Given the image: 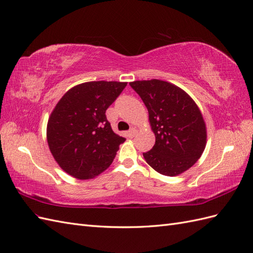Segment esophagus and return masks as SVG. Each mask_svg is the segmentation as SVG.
I'll return each instance as SVG.
<instances>
[{
    "instance_id": "1",
    "label": "esophagus",
    "mask_w": 253,
    "mask_h": 253,
    "mask_svg": "<svg viewBox=\"0 0 253 253\" xmlns=\"http://www.w3.org/2000/svg\"><path fill=\"white\" fill-rule=\"evenodd\" d=\"M137 133V131L135 130V128H131L130 131H127L126 132V135H127V137H130V138H132V137H134L135 136V134Z\"/></svg>"
}]
</instances>
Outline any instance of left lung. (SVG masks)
Here are the masks:
<instances>
[{
    "label": "left lung",
    "instance_id": "obj_1",
    "mask_svg": "<svg viewBox=\"0 0 253 253\" xmlns=\"http://www.w3.org/2000/svg\"><path fill=\"white\" fill-rule=\"evenodd\" d=\"M131 87L143 100L156 135L146 162L158 173L177 176L193 166L206 146V126L191 96L177 85L159 79L137 80Z\"/></svg>",
    "mask_w": 253,
    "mask_h": 253
}]
</instances>
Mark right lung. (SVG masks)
<instances>
[{"label": "right lung", "instance_id": "right-lung-1", "mask_svg": "<svg viewBox=\"0 0 253 253\" xmlns=\"http://www.w3.org/2000/svg\"><path fill=\"white\" fill-rule=\"evenodd\" d=\"M126 83L89 82L61 97L49 117L47 141L55 161L77 179H91L113 163L126 138L114 133L106 109Z\"/></svg>", "mask_w": 253, "mask_h": 253}]
</instances>
